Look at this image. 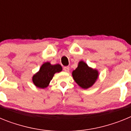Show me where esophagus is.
Returning <instances> with one entry per match:
<instances>
[{
    "label": "esophagus",
    "instance_id": "1",
    "mask_svg": "<svg viewBox=\"0 0 131 131\" xmlns=\"http://www.w3.org/2000/svg\"><path fill=\"white\" fill-rule=\"evenodd\" d=\"M63 70H64L66 72H69L70 69H69V66H66V67H64L63 68Z\"/></svg>",
    "mask_w": 131,
    "mask_h": 131
}]
</instances>
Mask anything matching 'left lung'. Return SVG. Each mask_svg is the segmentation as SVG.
<instances>
[{
    "label": "left lung",
    "instance_id": "1",
    "mask_svg": "<svg viewBox=\"0 0 131 131\" xmlns=\"http://www.w3.org/2000/svg\"><path fill=\"white\" fill-rule=\"evenodd\" d=\"M74 81L80 87L83 89L91 88L99 76L97 69L89 67L84 61L81 60L78 63V66L72 72Z\"/></svg>",
    "mask_w": 131,
    "mask_h": 131
}]
</instances>
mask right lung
<instances>
[{"label":"right lung","mask_w":131,"mask_h":131,"mask_svg":"<svg viewBox=\"0 0 131 131\" xmlns=\"http://www.w3.org/2000/svg\"><path fill=\"white\" fill-rule=\"evenodd\" d=\"M62 71V67L60 64L52 65L50 62L44 63L38 72L34 74L32 77L33 84L37 87L45 89L49 85L54 74Z\"/></svg>","instance_id":"add662e5"}]
</instances>
